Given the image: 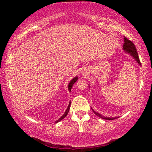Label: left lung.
<instances>
[{
    "label": "left lung",
    "mask_w": 152,
    "mask_h": 152,
    "mask_svg": "<svg viewBox=\"0 0 152 152\" xmlns=\"http://www.w3.org/2000/svg\"><path fill=\"white\" fill-rule=\"evenodd\" d=\"M124 45H123V49L127 53H129L131 55V56L133 57V58L135 59V61L137 62V63L139 64V66H141V62H140V60H139V55L138 53H137V49H136V47L133 44V42H132L131 40H129L128 38L126 37H124ZM92 109V108H91ZM92 110L93 111V112L95 113V115H97V116H99L102 119H105V120H114L115 118H107V117H103L102 114H99V113L96 112L95 111H94L93 109Z\"/></svg>",
    "instance_id": "1"
}]
</instances>
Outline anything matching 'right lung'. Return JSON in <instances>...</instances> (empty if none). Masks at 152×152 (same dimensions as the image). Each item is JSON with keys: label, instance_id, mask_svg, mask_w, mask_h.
I'll use <instances>...</instances> for the list:
<instances>
[{"label": "right lung", "instance_id": "obj_1", "mask_svg": "<svg viewBox=\"0 0 152 152\" xmlns=\"http://www.w3.org/2000/svg\"><path fill=\"white\" fill-rule=\"evenodd\" d=\"M77 80H78V76H76L75 78H74L72 79V80L70 82H69V85H68V90L69 91V92H70V91H71V89H72V86H73L74 84L76 83V82L77 81ZM70 104H71V102H69L68 107H67V110H66V112H65V113L64 114V115H62V116H61V118H59L58 120H57V121H55V123H57V122H59L60 121V120H63V119L66 116V115H67V114H68V112H69V108H70Z\"/></svg>", "mask_w": 152, "mask_h": 152}]
</instances>
